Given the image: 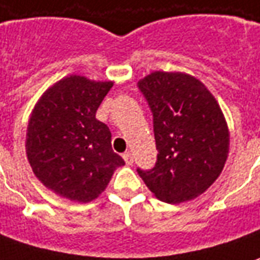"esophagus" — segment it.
Segmentation results:
<instances>
[{
  "mask_svg": "<svg viewBox=\"0 0 260 260\" xmlns=\"http://www.w3.org/2000/svg\"><path fill=\"white\" fill-rule=\"evenodd\" d=\"M122 157H124V160L126 165H132V163H134V155H132L131 152H126V153H124V155H122Z\"/></svg>",
  "mask_w": 260,
  "mask_h": 260,
  "instance_id": "1",
  "label": "esophagus"
}]
</instances>
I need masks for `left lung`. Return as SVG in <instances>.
I'll list each match as a JSON object with an SVG mask.
<instances>
[{
    "label": "left lung",
    "mask_w": 260,
    "mask_h": 260,
    "mask_svg": "<svg viewBox=\"0 0 260 260\" xmlns=\"http://www.w3.org/2000/svg\"><path fill=\"white\" fill-rule=\"evenodd\" d=\"M153 114L157 161L138 169L148 188L169 204L203 194L224 169L230 131L215 97L199 79L153 72L138 81Z\"/></svg>",
    "instance_id": "left-lung-1"
}]
</instances>
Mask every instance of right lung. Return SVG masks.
I'll use <instances>...</instances> for the list:
<instances>
[{
	"instance_id": "add662e5",
	"label": "right lung",
	"mask_w": 260,
	"mask_h": 260,
	"mask_svg": "<svg viewBox=\"0 0 260 260\" xmlns=\"http://www.w3.org/2000/svg\"><path fill=\"white\" fill-rule=\"evenodd\" d=\"M112 81L67 76L42 94L26 129V156L42 184L60 197L90 203L125 165L108 126L95 118Z\"/></svg>"
}]
</instances>
